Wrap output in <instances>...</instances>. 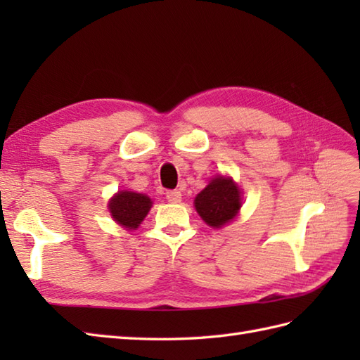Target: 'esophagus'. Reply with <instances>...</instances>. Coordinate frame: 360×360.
Listing matches in <instances>:
<instances>
[{"mask_svg": "<svg viewBox=\"0 0 360 360\" xmlns=\"http://www.w3.org/2000/svg\"><path fill=\"white\" fill-rule=\"evenodd\" d=\"M165 198L168 202H181L182 195L179 190H168V192L165 193Z\"/></svg>", "mask_w": 360, "mask_h": 360, "instance_id": "esophagus-1", "label": "esophagus"}]
</instances>
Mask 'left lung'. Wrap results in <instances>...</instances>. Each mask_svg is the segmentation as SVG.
Returning <instances> with one entry per match:
<instances>
[{"mask_svg":"<svg viewBox=\"0 0 360 360\" xmlns=\"http://www.w3.org/2000/svg\"><path fill=\"white\" fill-rule=\"evenodd\" d=\"M195 207L209 226H224L236 217L241 207L240 188L231 178L218 176L196 196Z\"/></svg>","mask_w":360,"mask_h":360,"instance_id":"8db88e82","label":"left lung"}]
</instances>
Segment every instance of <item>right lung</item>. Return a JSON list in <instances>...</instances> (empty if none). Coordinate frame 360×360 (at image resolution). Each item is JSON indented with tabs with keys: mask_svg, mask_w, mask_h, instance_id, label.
Returning <instances> with one entry per match:
<instances>
[{
	"mask_svg": "<svg viewBox=\"0 0 360 360\" xmlns=\"http://www.w3.org/2000/svg\"><path fill=\"white\" fill-rule=\"evenodd\" d=\"M151 207V200L147 195L134 192H119L110 201L111 217L120 226L127 229H136Z\"/></svg>",
	"mask_w": 360,
	"mask_h": 360,
	"instance_id": "right-lung-1",
	"label": "right lung"
}]
</instances>
